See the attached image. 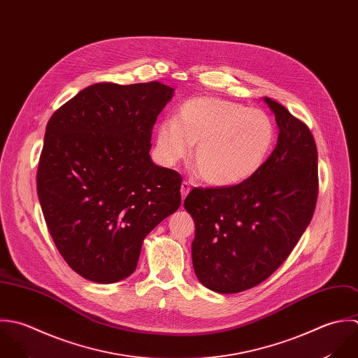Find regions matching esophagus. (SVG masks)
Segmentation results:
<instances>
[{
    "label": "esophagus",
    "mask_w": 358,
    "mask_h": 358,
    "mask_svg": "<svg viewBox=\"0 0 358 358\" xmlns=\"http://www.w3.org/2000/svg\"><path fill=\"white\" fill-rule=\"evenodd\" d=\"M190 192V183L189 182H183L182 186H180V194H182V200L186 199V196L189 194Z\"/></svg>",
    "instance_id": "34e87169"
}]
</instances>
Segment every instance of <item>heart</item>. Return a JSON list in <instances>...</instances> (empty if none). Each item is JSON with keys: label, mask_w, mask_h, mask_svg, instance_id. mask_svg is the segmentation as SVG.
I'll return each instance as SVG.
<instances>
[{"label": "heart", "mask_w": 358, "mask_h": 358, "mask_svg": "<svg viewBox=\"0 0 358 358\" xmlns=\"http://www.w3.org/2000/svg\"><path fill=\"white\" fill-rule=\"evenodd\" d=\"M275 134V122L264 110L218 97H196L182 104L176 120L158 123L155 152L164 165L172 166L196 144L193 164L201 180L229 187L262 168Z\"/></svg>", "instance_id": "1"}]
</instances>
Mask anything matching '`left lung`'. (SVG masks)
Returning <instances> with one entry per match:
<instances>
[{"mask_svg": "<svg viewBox=\"0 0 358 358\" xmlns=\"http://www.w3.org/2000/svg\"><path fill=\"white\" fill-rule=\"evenodd\" d=\"M279 127L262 168L229 187H194L185 200L196 225L193 268L207 289L231 294L269 278L310 225L318 196V154L310 129L264 97Z\"/></svg>", "mask_w": 358, "mask_h": 358, "instance_id": "8db88e82", "label": "left lung"}]
</instances>
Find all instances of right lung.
Returning a JSON list of instances; mask_svg holds the SVG:
<instances>
[{"mask_svg": "<svg viewBox=\"0 0 358 358\" xmlns=\"http://www.w3.org/2000/svg\"><path fill=\"white\" fill-rule=\"evenodd\" d=\"M173 92L159 82L97 83L47 123L37 194L58 251L85 279L131 275L144 238L180 207V175L150 157Z\"/></svg>", "mask_w": 358, "mask_h": 358, "instance_id": "obj_1", "label": "right lung"}]
</instances>
